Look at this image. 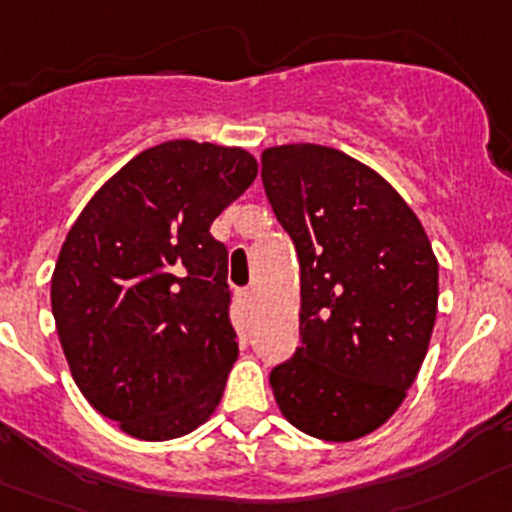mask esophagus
I'll return each mask as SVG.
<instances>
[{"label": "esophagus", "instance_id": "obj_1", "mask_svg": "<svg viewBox=\"0 0 512 512\" xmlns=\"http://www.w3.org/2000/svg\"><path fill=\"white\" fill-rule=\"evenodd\" d=\"M238 302H241L243 307H251V304H253V292H251V289H241V292H238Z\"/></svg>", "mask_w": 512, "mask_h": 512}]
</instances>
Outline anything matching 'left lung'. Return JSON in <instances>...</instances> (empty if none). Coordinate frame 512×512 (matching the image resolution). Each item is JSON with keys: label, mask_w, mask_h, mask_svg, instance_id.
<instances>
[{"label": "left lung", "mask_w": 512, "mask_h": 512, "mask_svg": "<svg viewBox=\"0 0 512 512\" xmlns=\"http://www.w3.org/2000/svg\"><path fill=\"white\" fill-rule=\"evenodd\" d=\"M261 180L302 281V342L271 370L274 398L309 437L353 442L391 419L424 363L439 264L414 210L340 149L271 147Z\"/></svg>", "instance_id": "obj_1"}]
</instances>
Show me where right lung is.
<instances>
[{
    "instance_id": "add662e5",
    "label": "right lung",
    "mask_w": 512,
    "mask_h": 512,
    "mask_svg": "<svg viewBox=\"0 0 512 512\" xmlns=\"http://www.w3.org/2000/svg\"><path fill=\"white\" fill-rule=\"evenodd\" d=\"M256 172L238 147L157 144L93 195L60 248L50 302L73 381L131 437L190 434L220 403L238 335L210 225Z\"/></svg>"
}]
</instances>
